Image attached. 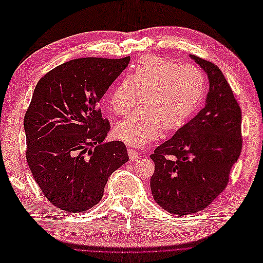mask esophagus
Segmentation results:
<instances>
[{"label":"esophagus","mask_w":263,"mask_h":263,"mask_svg":"<svg viewBox=\"0 0 263 263\" xmlns=\"http://www.w3.org/2000/svg\"><path fill=\"white\" fill-rule=\"evenodd\" d=\"M127 152H128L129 159H130L133 162H134V161H137V159H138V152H137V151L132 149V148H129V149H127Z\"/></svg>","instance_id":"1"}]
</instances>
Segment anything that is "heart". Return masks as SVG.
I'll return each mask as SVG.
<instances>
[{"mask_svg":"<svg viewBox=\"0 0 263 263\" xmlns=\"http://www.w3.org/2000/svg\"><path fill=\"white\" fill-rule=\"evenodd\" d=\"M205 77L192 64L155 55L141 58L130 74L121 80L108 97L117 115L142 105L115 127L116 137L135 147L155 141L161 133L184 126L203 100Z\"/></svg>","mask_w":263,"mask_h":263,"instance_id":"obj_1","label":"heart"}]
</instances>
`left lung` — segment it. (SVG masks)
<instances>
[{
    "label": "left lung",
    "mask_w": 263,
    "mask_h": 263,
    "mask_svg": "<svg viewBox=\"0 0 263 263\" xmlns=\"http://www.w3.org/2000/svg\"><path fill=\"white\" fill-rule=\"evenodd\" d=\"M189 57L209 79L201 111L163 142L150 158L155 162L150 187L156 202L170 213L201 211L229 182L241 151V112L222 70L201 58Z\"/></svg>",
    "instance_id": "1"
}]
</instances>
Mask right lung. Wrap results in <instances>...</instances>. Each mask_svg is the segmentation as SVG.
Instances as JSON below:
<instances>
[{
    "label": "right lung",
    "instance_id": "obj_1",
    "mask_svg": "<svg viewBox=\"0 0 263 263\" xmlns=\"http://www.w3.org/2000/svg\"><path fill=\"white\" fill-rule=\"evenodd\" d=\"M130 58L71 60L45 74L24 119L26 158L48 200L60 209L87 211L102 199L114 171L129 160L110 130L99 102Z\"/></svg>",
    "mask_w": 263,
    "mask_h": 263
}]
</instances>
